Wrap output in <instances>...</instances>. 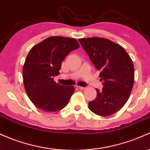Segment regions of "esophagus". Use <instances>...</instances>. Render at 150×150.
<instances>
[{"mask_svg":"<svg viewBox=\"0 0 150 150\" xmlns=\"http://www.w3.org/2000/svg\"><path fill=\"white\" fill-rule=\"evenodd\" d=\"M76 88L78 89H80V90H85V87H81V86H78V85H77Z\"/></svg>","mask_w":150,"mask_h":150,"instance_id":"obj_1","label":"esophagus"}]
</instances>
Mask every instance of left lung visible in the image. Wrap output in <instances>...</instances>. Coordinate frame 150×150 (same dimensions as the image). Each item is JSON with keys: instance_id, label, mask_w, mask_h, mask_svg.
I'll list each match as a JSON object with an SVG mask.
<instances>
[{"instance_id": "obj_1", "label": "left lung", "mask_w": 150, "mask_h": 150, "mask_svg": "<svg viewBox=\"0 0 150 150\" xmlns=\"http://www.w3.org/2000/svg\"><path fill=\"white\" fill-rule=\"evenodd\" d=\"M95 67L100 71L102 90L88 104L89 109L100 116L119 111L127 101L134 84V70L130 57L122 46L103 38L79 39Z\"/></svg>"}]
</instances>
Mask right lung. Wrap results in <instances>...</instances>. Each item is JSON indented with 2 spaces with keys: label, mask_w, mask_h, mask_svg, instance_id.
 Returning a JSON list of instances; mask_svg holds the SVG:
<instances>
[{
  "label": "right lung",
  "mask_w": 150,
  "mask_h": 150,
  "mask_svg": "<svg viewBox=\"0 0 150 150\" xmlns=\"http://www.w3.org/2000/svg\"><path fill=\"white\" fill-rule=\"evenodd\" d=\"M80 47L75 39L52 36L30 50L23 69L24 86L29 99L38 109L53 112L63 109L74 93L73 86L54 82L60 74L62 62Z\"/></svg>",
  "instance_id": "1"
}]
</instances>
